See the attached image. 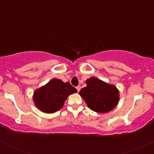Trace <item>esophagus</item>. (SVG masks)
I'll use <instances>...</instances> for the list:
<instances>
[{"label": "esophagus", "instance_id": "esophagus-1", "mask_svg": "<svg viewBox=\"0 0 154 154\" xmlns=\"http://www.w3.org/2000/svg\"><path fill=\"white\" fill-rule=\"evenodd\" d=\"M76 88H77V91H80V88H81V87H80V86H77L76 87Z\"/></svg>", "mask_w": 154, "mask_h": 154}]
</instances>
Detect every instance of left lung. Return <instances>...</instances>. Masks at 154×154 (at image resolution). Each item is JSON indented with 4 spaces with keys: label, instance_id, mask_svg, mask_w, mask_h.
Returning a JSON list of instances; mask_svg holds the SVG:
<instances>
[{
    "label": "left lung",
    "instance_id": "8db88e82",
    "mask_svg": "<svg viewBox=\"0 0 154 154\" xmlns=\"http://www.w3.org/2000/svg\"><path fill=\"white\" fill-rule=\"evenodd\" d=\"M86 83L87 86L80 90V94L91 110L99 113L108 112L118 104L119 91L115 86L96 77H90Z\"/></svg>",
    "mask_w": 154,
    "mask_h": 154
}]
</instances>
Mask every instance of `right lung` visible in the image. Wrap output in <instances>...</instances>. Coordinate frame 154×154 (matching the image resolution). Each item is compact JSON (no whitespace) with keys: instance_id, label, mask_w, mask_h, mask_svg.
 <instances>
[{"instance_id":"1","label":"right lung","mask_w":154,"mask_h":154,"mask_svg":"<svg viewBox=\"0 0 154 154\" xmlns=\"http://www.w3.org/2000/svg\"><path fill=\"white\" fill-rule=\"evenodd\" d=\"M77 91L69 82L63 83L61 80L54 78L34 91L33 101L35 106L43 112L54 113L63 106L68 95Z\"/></svg>"}]
</instances>
